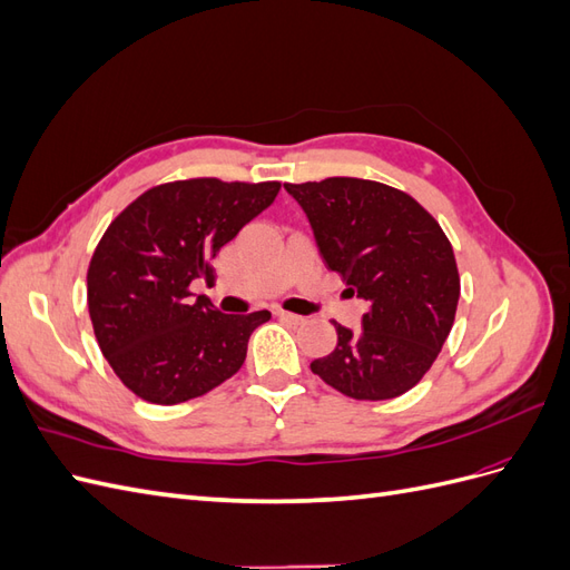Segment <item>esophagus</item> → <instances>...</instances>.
Here are the masks:
<instances>
[{
	"label": "esophagus",
	"instance_id": "esophagus-1",
	"mask_svg": "<svg viewBox=\"0 0 570 570\" xmlns=\"http://www.w3.org/2000/svg\"><path fill=\"white\" fill-rule=\"evenodd\" d=\"M275 316H278L281 321L292 323V325H299V323H304V318H302V316H297V314H289V312H283V308H278V312H275Z\"/></svg>",
	"mask_w": 570,
	"mask_h": 570
}]
</instances>
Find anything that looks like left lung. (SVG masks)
<instances>
[{
    "mask_svg": "<svg viewBox=\"0 0 570 570\" xmlns=\"http://www.w3.org/2000/svg\"><path fill=\"white\" fill-rule=\"evenodd\" d=\"M325 266L368 302L361 331L335 323L337 347L312 371L354 400H392L433 366L454 325L459 271L450 239L423 206L390 185L325 178L285 185Z\"/></svg>",
    "mask_w": 570,
    "mask_h": 570,
    "instance_id": "1",
    "label": "left lung"
}]
</instances>
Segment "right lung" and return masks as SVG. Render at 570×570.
Listing matches in <instances>:
<instances>
[{
  "mask_svg": "<svg viewBox=\"0 0 570 570\" xmlns=\"http://www.w3.org/2000/svg\"><path fill=\"white\" fill-rule=\"evenodd\" d=\"M281 183L195 178L147 189L107 228L88 271L99 350L128 390L151 404H180L226 383L245 364L268 312L220 314L189 283L262 214Z\"/></svg>",
  "mask_w": 570,
  "mask_h": 570,
  "instance_id": "add662e5",
  "label": "right lung"
}]
</instances>
